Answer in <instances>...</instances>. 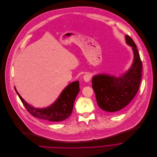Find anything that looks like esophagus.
<instances>
[{"instance_id": "1", "label": "esophagus", "mask_w": 157, "mask_h": 157, "mask_svg": "<svg viewBox=\"0 0 157 157\" xmlns=\"http://www.w3.org/2000/svg\"><path fill=\"white\" fill-rule=\"evenodd\" d=\"M91 76L89 74H86L85 75H83V80L85 82H88L91 80Z\"/></svg>"}]
</instances>
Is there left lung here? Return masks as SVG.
<instances>
[{
  "label": "left lung",
  "instance_id": "left-lung-1",
  "mask_svg": "<svg viewBox=\"0 0 157 157\" xmlns=\"http://www.w3.org/2000/svg\"><path fill=\"white\" fill-rule=\"evenodd\" d=\"M128 44L132 46L134 62L130 69L119 77L100 74L92 78V87L99 107L104 113L111 114L119 112L134 98L140 84L142 64L136 44L126 35Z\"/></svg>",
  "mask_w": 157,
  "mask_h": 157
}]
</instances>
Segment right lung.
I'll list each match as a JSON object with an SVG mask.
<instances>
[{"instance_id":"obj_1","label":"right lung","mask_w":157,"mask_h":157,"mask_svg":"<svg viewBox=\"0 0 157 157\" xmlns=\"http://www.w3.org/2000/svg\"><path fill=\"white\" fill-rule=\"evenodd\" d=\"M15 88L23 105L33 117L52 122L62 121L68 118L72 113L74 101L80 91L78 81L70 83L60 93L57 100L50 106L38 109L28 104Z\"/></svg>"}]
</instances>
